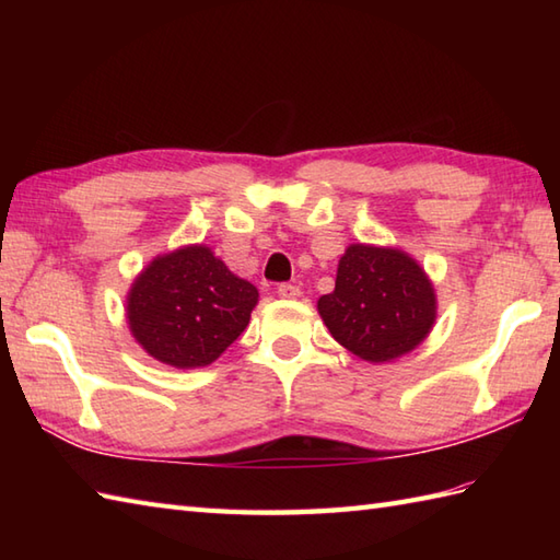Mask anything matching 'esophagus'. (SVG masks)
<instances>
[{"instance_id":"1","label":"esophagus","mask_w":560,"mask_h":560,"mask_svg":"<svg viewBox=\"0 0 560 560\" xmlns=\"http://www.w3.org/2000/svg\"><path fill=\"white\" fill-rule=\"evenodd\" d=\"M277 293H279V299H299L301 289L293 287V283H279Z\"/></svg>"}]
</instances>
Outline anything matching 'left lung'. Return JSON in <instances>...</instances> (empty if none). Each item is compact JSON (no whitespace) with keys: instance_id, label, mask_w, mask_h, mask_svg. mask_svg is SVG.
Segmentation results:
<instances>
[{"instance_id":"obj_1","label":"left lung","mask_w":560,"mask_h":560,"mask_svg":"<svg viewBox=\"0 0 560 560\" xmlns=\"http://www.w3.org/2000/svg\"><path fill=\"white\" fill-rule=\"evenodd\" d=\"M343 349L385 363L413 351L435 323V291L419 261L397 247L349 245L337 267L335 291L317 301Z\"/></svg>"}]
</instances>
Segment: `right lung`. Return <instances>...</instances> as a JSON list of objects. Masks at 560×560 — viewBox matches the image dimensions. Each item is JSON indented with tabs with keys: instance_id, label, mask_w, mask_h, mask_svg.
<instances>
[{
	"instance_id": "add662e5",
	"label": "right lung",
	"mask_w": 560,
	"mask_h": 560,
	"mask_svg": "<svg viewBox=\"0 0 560 560\" xmlns=\"http://www.w3.org/2000/svg\"><path fill=\"white\" fill-rule=\"evenodd\" d=\"M259 293L207 245L161 255L127 293V325L153 359L173 368L209 365L243 335Z\"/></svg>"
}]
</instances>
